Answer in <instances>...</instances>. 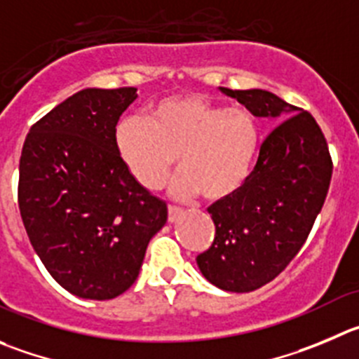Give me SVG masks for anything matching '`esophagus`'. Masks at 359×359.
<instances>
[{
  "label": "esophagus",
  "instance_id": "34e87169",
  "mask_svg": "<svg viewBox=\"0 0 359 359\" xmlns=\"http://www.w3.org/2000/svg\"><path fill=\"white\" fill-rule=\"evenodd\" d=\"M183 215V210L182 208H176V206H169V210H167V220L172 224V222H176L177 218L182 217Z\"/></svg>",
  "mask_w": 359,
  "mask_h": 359
}]
</instances>
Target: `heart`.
<instances>
[{
    "mask_svg": "<svg viewBox=\"0 0 359 359\" xmlns=\"http://www.w3.org/2000/svg\"><path fill=\"white\" fill-rule=\"evenodd\" d=\"M261 126L247 109L227 107L201 95L162 98L148 118H123L114 146L135 182L158 190L177 162L170 196L208 201L236 196L254 172L261 149Z\"/></svg>",
    "mask_w": 359,
    "mask_h": 359,
    "instance_id": "b5f03b06",
    "label": "heart"
}]
</instances>
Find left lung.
<instances>
[{"mask_svg": "<svg viewBox=\"0 0 359 359\" xmlns=\"http://www.w3.org/2000/svg\"><path fill=\"white\" fill-rule=\"evenodd\" d=\"M255 118L278 123L264 139L247 185L208 208L213 245L197 255L208 282L250 292L271 282L309 238L330 189V149L312 114L266 90H227Z\"/></svg>", "mask_w": 359, "mask_h": 359, "instance_id": "left-lung-1", "label": "left lung"}]
</instances>
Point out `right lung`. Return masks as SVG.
I'll use <instances>...</instances> for the list:
<instances>
[{"instance_id":"right-lung-1","label":"right lung","mask_w":359,"mask_h":359,"mask_svg":"<svg viewBox=\"0 0 359 359\" xmlns=\"http://www.w3.org/2000/svg\"><path fill=\"white\" fill-rule=\"evenodd\" d=\"M135 88H86L32 126L19 163V210L29 241L63 289L112 299L135 282L167 204L123 165L114 130Z\"/></svg>"}]
</instances>
